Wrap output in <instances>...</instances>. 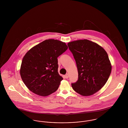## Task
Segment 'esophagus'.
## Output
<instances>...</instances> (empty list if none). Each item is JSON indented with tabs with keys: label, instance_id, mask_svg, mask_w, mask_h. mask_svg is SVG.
<instances>
[{
	"label": "esophagus",
	"instance_id": "obj_1",
	"mask_svg": "<svg viewBox=\"0 0 128 128\" xmlns=\"http://www.w3.org/2000/svg\"><path fill=\"white\" fill-rule=\"evenodd\" d=\"M65 76V78H66V79H68V74H66Z\"/></svg>",
	"mask_w": 128,
	"mask_h": 128
}]
</instances>
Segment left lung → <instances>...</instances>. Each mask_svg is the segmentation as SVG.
<instances>
[{"label":"left lung","instance_id":"obj_1","mask_svg":"<svg viewBox=\"0 0 128 128\" xmlns=\"http://www.w3.org/2000/svg\"><path fill=\"white\" fill-rule=\"evenodd\" d=\"M78 72V80L72 84L73 90L82 96L100 90L108 81L111 64L105 50L98 44L84 39L68 43Z\"/></svg>","mask_w":128,"mask_h":128}]
</instances>
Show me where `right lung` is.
I'll return each instance as SVG.
<instances>
[{
    "instance_id": "obj_1",
    "label": "right lung",
    "mask_w": 128,
    "mask_h": 128,
    "mask_svg": "<svg viewBox=\"0 0 128 128\" xmlns=\"http://www.w3.org/2000/svg\"><path fill=\"white\" fill-rule=\"evenodd\" d=\"M68 48L66 43L51 39L39 43L26 53L20 75L30 91L46 96L58 90L63 80L58 72V58Z\"/></svg>"
}]
</instances>
